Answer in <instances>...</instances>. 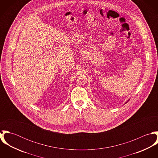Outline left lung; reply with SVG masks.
Wrapping results in <instances>:
<instances>
[{"label": "left lung", "mask_w": 158, "mask_h": 158, "mask_svg": "<svg viewBox=\"0 0 158 158\" xmlns=\"http://www.w3.org/2000/svg\"><path fill=\"white\" fill-rule=\"evenodd\" d=\"M129 100H130V99H128V100H127V102L125 103V104H126L127 102H128V101H129Z\"/></svg>", "instance_id": "1"}]
</instances>
